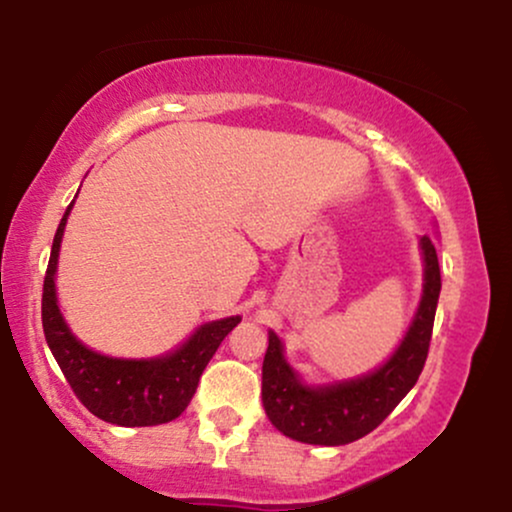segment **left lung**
<instances>
[{"instance_id": "obj_1", "label": "left lung", "mask_w": 512, "mask_h": 512, "mask_svg": "<svg viewBox=\"0 0 512 512\" xmlns=\"http://www.w3.org/2000/svg\"><path fill=\"white\" fill-rule=\"evenodd\" d=\"M424 289L397 349L378 368L334 383H308L286 361L284 342L269 330L262 363V407L276 431L308 445H346L368 436L416 385L428 356L440 296L436 243L419 238Z\"/></svg>"}]
</instances>
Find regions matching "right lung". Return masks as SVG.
Listing matches in <instances>:
<instances>
[{
	"label": "right lung",
	"mask_w": 512,
	"mask_h": 512,
	"mask_svg": "<svg viewBox=\"0 0 512 512\" xmlns=\"http://www.w3.org/2000/svg\"><path fill=\"white\" fill-rule=\"evenodd\" d=\"M74 202L57 226L43 284V332L57 366L74 395L98 419L115 426H158L178 419L195 397L204 368L226 334L243 317L231 315L199 325L185 342L151 358H120L93 351L72 332L57 301V262L67 219Z\"/></svg>",
	"instance_id": "1"
}]
</instances>
